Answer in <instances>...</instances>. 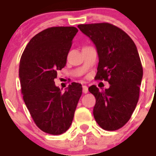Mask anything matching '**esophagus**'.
<instances>
[{
  "instance_id": "esophagus-1",
  "label": "esophagus",
  "mask_w": 156,
  "mask_h": 156,
  "mask_svg": "<svg viewBox=\"0 0 156 156\" xmlns=\"http://www.w3.org/2000/svg\"><path fill=\"white\" fill-rule=\"evenodd\" d=\"M82 87H83V93H84V94H87V93L88 92V87H87V86L83 85Z\"/></svg>"
}]
</instances>
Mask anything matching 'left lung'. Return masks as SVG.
<instances>
[{"label":"left lung","instance_id":"obj_1","mask_svg":"<svg viewBox=\"0 0 156 156\" xmlns=\"http://www.w3.org/2000/svg\"><path fill=\"white\" fill-rule=\"evenodd\" d=\"M97 48L99 63L95 78L109 88L89 91L96 98L94 116L106 130H116L127 123L139 100L143 67L134 42L126 32L108 23L78 25Z\"/></svg>","mask_w":156,"mask_h":156}]
</instances>
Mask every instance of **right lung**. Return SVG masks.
<instances>
[{
    "label": "right lung",
    "mask_w": 156,
    "mask_h": 156,
    "mask_svg": "<svg viewBox=\"0 0 156 156\" xmlns=\"http://www.w3.org/2000/svg\"><path fill=\"white\" fill-rule=\"evenodd\" d=\"M75 27H51L30 40L20 62L23 100L34 123L45 133L62 134L71 126L82 87L69 84L65 92L55 85L57 71L66 66Z\"/></svg>",
    "instance_id": "right-lung-1"
}]
</instances>
